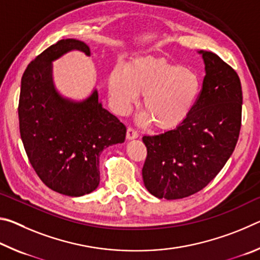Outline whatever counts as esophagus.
I'll list each match as a JSON object with an SVG mask.
<instances>
[{"mask_svg": "<svg viewBox=\"0 0 260 260\" xmlns=\"http://www.w3.org/2000/svg\"><path fill=\"white\" fill-rule=\"evenodd\" d=\"M126 138L128 139V140H133V139L139 138V134H138V132H136L134 128H132V127H129V128H127Z\"/></svg>", "mask_w": 260, "mask_h": 260, "instance_id": "1", "label": "esophagus"}]
</instances>
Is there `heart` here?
Segmentation results:
<instances>
[{
    "label": "heart",
    "instance_id": "obj_1",
    "mask_svg": "<svg viewBox=\"0 0 260 260\" xmlns=\"http://www.w3.org/2000/svg\"><path fill=\"white\" fill-rule=\"evenodd\" d=\"M114 104L126 111L143 95L147 121L160 129H171L186 119L199 98L201 79L195 71L155 57L132 60L126 70L116 68L109 79Z\"/></svg>",
    "mask_w": 260,
    "mask_h": 260
}]
</instances>
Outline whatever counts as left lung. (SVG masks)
Listing matches in <instances>:
<instances>
[{
    "label": "left lung",
    "instance_id": "8db88e82",
    "mask_svg": "<svg viewBox=\"0 0 260 260\" xmlns=\"http://www.w3.org/2000/svg\"><path fill=\"white\" fill-rule=\"evenodd\" d=\"M202 90L186 119L165 133L143 136L144 186L158 199L179 200L200 191L217 177L239 140L242 87L235 70L211 51Z\"/></svg>",
    "mask_w": 260,
    "mask_h": 260
}]
</instances>
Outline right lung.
I'll return each instance as SVG.
<instances>
[{
  "instance_id": "obj_1",
  "label": "right lung",
  "mask_w": 260,
  "mask_h": 260,
  "mask_svg": "<svg viewBox=\"0 0 260 260\" xmlns=\"http://www.w3.org/2000/svg\"><path fill=\"white\" fill-rule=\"evenodd\" d=\"M71 50L90 55L89 47L65 39L30 61L21 78L19 131L26 155L41 181L54 191L79 197L100 183V155L122 143L126 127L102 107L98 90L74 102L52 81V61Z\"/></svg>"
}]
</instances>
